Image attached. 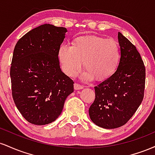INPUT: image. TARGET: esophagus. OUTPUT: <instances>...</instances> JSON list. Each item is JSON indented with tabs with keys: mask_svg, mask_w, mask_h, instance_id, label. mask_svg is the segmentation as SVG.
<instances>
[{
	"mask_svg": "<svg viewBox=\"0 0 155 155\" xmlns=\"http://www.w3.org/2000/svg\"><path fill=\"white\" fill-rule=\"evenodd\" d=\"M84 87L83 86H81V85H80L79 84H77V83H75L74 84V89L75 90H81V89H82Z\"/></svg>",
	"mask_w": 155,
	"mask_h": 155,
	"instance_id": "obj_1",
	"label": "esophagus"
}]
</instances>
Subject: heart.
I'll return each instance as SVG.
<instances>
[{
	"mask_svg": "<svg viewBox=\"0 0 155 155\" xmlns=\"http://www.w3.org/2000/svg\"><path fill=\"white\" fill-rule=\"evenodd\" d=\"M59 60L62 69L72 77L82 66L87 70L82 79L90 81L109 77L116 71L120 60V49L114 39L97 36H81L74 41L73 46L63 44L59 49Z\"/></svg>",
	"mask_w": 155,
	"mask_h": 155,
	"instance_id": "heart-1",
	"label": "heart"
}]
</instances>
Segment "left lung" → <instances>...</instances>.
Masks as SVG:
<instances>
[{"instance_id":"obj_1","label":"left lung","mask_w":155,"mask_h":155,"mask_svg":"<svg viewBox=\"0 0 155 155\" xmlns=\"http://www.w3.org/2000/svg\"><path fill=\"white\" fill-rule=\"evenodd\" d=\"M121 57L117 71L95 86V99L89 114L96 125L120 127L128 122L144 95L146 69L136 47L118 33Z\"/></svg>"}]
</instances>
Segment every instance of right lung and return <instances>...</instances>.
I'll return each instance as SVG.
<instances>
[{
	"mask_svg": "<svg viewBox=\"0 0 155 155\" xmlns=\"http://www.w3.org/2000/svg\"><path fill=\"white\" fill-rule=\"evenodd\" d=\"M67 29L44 24L16 44L10 69L15 104L30 123L44 125L60 116L74 81L62 71L58 53Z\"/></svg>",
	"mask_w": 155,
	"mask_h": 155,
	"instance_id": "obj_1",
	"label": "right lung"
}]
</instances>
